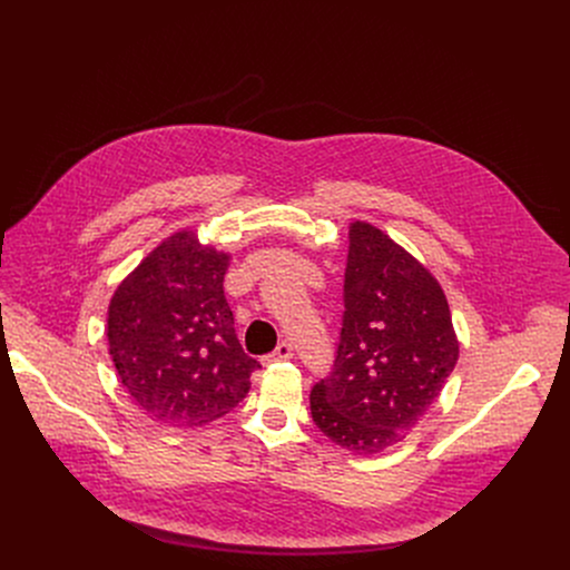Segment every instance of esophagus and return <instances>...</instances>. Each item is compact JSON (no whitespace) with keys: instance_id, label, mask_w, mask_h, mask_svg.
<instances>
[{"instance_id":"esophagus-1","label":"esophagus","mask_w":570,"mask_h":570,"mask_svg":"<svg viewBox=\"0 0 570 570\" xmlns=\"http://www.w3.org/2000/svg\"><path fill=\"white\" fill-rule=\"evenodd\" d=\"M293 356V345L288 341H282L275 352H271L268 356H264V363H282V361H288Z\"/></svg>"}]
</instances>
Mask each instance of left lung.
<instances>
[{
    "instance_id": "8db88e82",
    "label": "left lung",
    "mask_w": 570,
    "mask_h": 570,
    "mask_svg": "<svg viewBox=\"0 0 570 570\" xmlns=\"http://www.w3.org/2000/svg\"><path fill=\"white\" fill-rule=\"evenodd\" d=\"M343 324L332 372L311 390L315 426L354 453L401 442L458 363L449 302L435 277L370 223H352Z\"/></svg>"
}]
</instances>
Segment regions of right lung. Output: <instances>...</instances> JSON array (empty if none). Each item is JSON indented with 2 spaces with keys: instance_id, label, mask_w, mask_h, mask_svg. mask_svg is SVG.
<instances>
[{
  "instance_id": "1",
  "label": "right lung",
  "mask_w": 570,
  "mask_h": 570,
  "mask_svg": "<svg viewBox=\"0 0 570 570\" xmlns=\"http://www.w3.org/2000/svg\"><path fill=\"white\" fill-rule=\"evenodd\" d=\"M229 257L191 232L157 246L115 291L108 345L132 401L155 422L200 426L227 415L259 363L243 352L223 293Z\"/></svg>"
}]
</instances>
